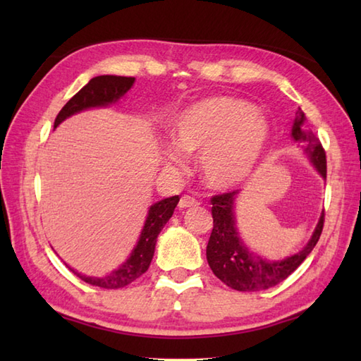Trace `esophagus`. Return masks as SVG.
Returning <instances> with one entry per match:
<instances>
[{
  "label": "esophagus",
  "mask_w": 361,
  "mask_h": 361,
  "mask_svg": "<svg viewBox=\"0 0 361 361\" xmlns=\"http://www.w3.org/2000/svg\"><path fill=\"white\" fill-rule=\"evenodd\" d=\"M194 206H198V202L195 200L194 197H189V195L181 197V200H180V203H178V208H180V209L194 208Z\"/></svg>",
  "instance_id": "34e87169"
}]
</instances>
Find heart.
Masks as SVG:
<instances>
[{"mask_svg":"<svg viewBox=\"0 0 361 361\" xmlns=\"http://www.w3.org/2000/svg\"><path fill=\"white\" fill-rule=\"evenodd\" d=\"M173 145L163 152L166 166L181 167L185 155H202L200 167L214 189H231L255 171L270 140L264 114L240 99L216 96L190 104L171 124Z\"/></svg>","mask_w":361,"mask_h":361,"instance_id":"b5f03b06","label":"heart"}]
</instances>
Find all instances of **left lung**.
I'll list each match as a JSON object with an SVG mask.
<instances>
[{
    "label": "left lung",
    "instance_id": "8db88e82",
    "mask_svg": "<svg viewBox=\"0 0 361 361\" xmlns=\"http://www.w3.org/2000/svg\"><path fill=\"white\" fill-rule=\"evenodd\" d=\"M291 140L299 144L312 166L326 180V153L317 135L307 127L302 110L296 113L291 127ZM240 190L212 198L214 228L206 247V259L212 273L228 287L239 291H259L278 286L301 265L319 240L324 224V211L313 229L309 242L298 252L283 259H268L250 250L237 226L235 204Z\"/></svg>",
    "mask_w": 361,
    "mask_h": 361
}]
</instances>
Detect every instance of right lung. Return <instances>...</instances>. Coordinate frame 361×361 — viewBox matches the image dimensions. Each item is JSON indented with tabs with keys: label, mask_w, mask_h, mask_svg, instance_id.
<instances>
[{
	"label": "right lung",
	"mask_w": 361,
	"mask_h": 361,
	"mask_svg": "<svg viewBox=\"0 0 361 361\" xmlns=\"http://www.w3.org/2000/svg\"><path fill=\"white\" fill-rule=\"evenodd\" d=\"M133 83L135 78H124V75H97V78H93L60 110L56 122H54V128H57L65 119L71 118L80 111H87L91 109H105V106L118 104L128 93L130 88L133 87ZM180 197L173 195L163 198V200L150 206L136 245L128 257L116 270L97 278V276L82 274L70 265H65L75 276H79L83 282L90 283V286H96L101 288H122L128 286V283H132L141 274L147 271L153 259V252H155L158 234L164 228L169 219L172 217Z\"/></svg>",
	"instance_id": "obj_1"
}]
</instances>
